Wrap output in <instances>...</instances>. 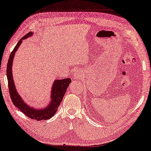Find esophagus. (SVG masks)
I'll use <instances>...</instances> for the list:
<instances>
[{
    "mask_svg": "<svg viewBox=\"0 0 151 151\" xmlns=\"http://www.w3.org/2000/svg\"><path fill=\"white\" fill-rule=\"evenodd\" d=\"M82 76V73L80 70H76L74 71V78L79 79Z\"/></svg>",
    "mask_w": 151,
    "mask_h": 151,
    "instance_id": "obj_1",
    "label": "esophagus"
}]
</instances>
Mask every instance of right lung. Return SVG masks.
<instances>
[{"instance_id": "1", "label": "right lung", "mask_w": 151, "mask_h": 151, "mask_svg": "<svg viewBox=\"0 0 151 151\" xmlns=\"http://www.w3.org/2000/svg\"><path fill=\"white\" fill-rule=\"evenodd\" d=\"M33 35V32H29L25 36L20 39L16 46L14 47L13 51L10 55L8 64H7L6 76L7 80H8L10 96H11L13 104L17 108H18L27 116L33 120L39 121L41 120H48L55 114L57 110L58 109L59 106L61 104L66 92L67 88L70 85L71 80L70 78H66L63 79V80H55L54 81L51 91V100L49 101L47 106H45L41 109L32 107L24 102L23 99L21 97L20 94H19L16 89V86L14 85L12 68H13V61L14 55L19 47L21 46L22 42L24 39L30 37Z\"/></svg>"}]
</instances>
